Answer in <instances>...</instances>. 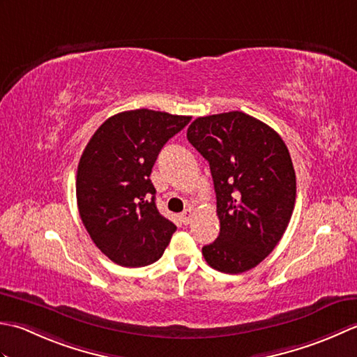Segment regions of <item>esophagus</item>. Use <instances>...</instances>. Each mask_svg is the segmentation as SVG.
<instances>
[{
  "label": "esophagus",
  "mask_w": 357,
  "mask_h": 357,
  "mask_svg": "<svg viewBox=\"0 0 357 357\" xmlns=\"http://www.w3.org/2000/svg\"><path fill=\"white\" fill-rule=\"evenodd\" d=\"M192 219H194V209H191V208H188V209H185L183 213H181V222H183L185 225H189L192 222Z\"/></svg>",
  "instance_id": "1"
}]
</instances>
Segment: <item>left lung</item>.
Segmentation results:
<instances>
[{
    "mask_svg": "<svg viewBox=\"0 0 357 357\" xmlns=\"http://www.w3.org/2000/svg\"><path fill=\"white\" fill-rule=\"evenodd\" d=\"M186 137L208 160L220 220L203 257L217 271H248L275 248L293 214L296 172L287 144L240 111L195 119Z\"/></svg>",
    "mask_w": 357,
    "mask_h": 357,
    "instance_id": "left-lung-1",
    "label": "left lung"
}]
</instances>
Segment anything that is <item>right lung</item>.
<instances>
[{"instance_id": "add662e5", "label": "right lung", "mask_w": 357, "mask_h": 357, "mask_svg": "<svg viewBox=\"0 0 357 357\" xmlns=\"http://www.w3.org/2000/svg\"><path fill=\"white\" fill-rule=\"evenodd\" d=\"M191 117L135 109L101 125L79 158L77 205L86 231L106 257L126 268L163 256L177 227L158 213L149 178L158 152Z\"/></svg>"}]
</instances>
